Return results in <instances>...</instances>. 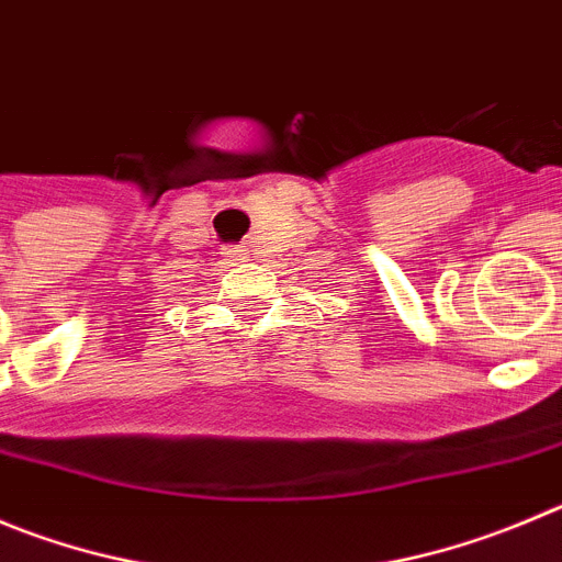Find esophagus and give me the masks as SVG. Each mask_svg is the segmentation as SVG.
<instances>
[{
    "label": "esophagus",
    "instance_id": "1",
    "mask_svg": "<svg viewBox=\"0 0 562 562\" xmlns=\"http://www.w3.org/2000/svg\"><path fill=\"white\" fill-rule=\"evenodd\" d=\"M222 255L227 257L229 263H240V260L246 257V249H244V246H224Z\"/></svg>",
    "mask_w": 562,
    "mask_h": 562
}]
</instances>
